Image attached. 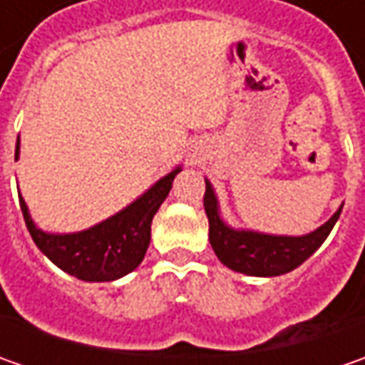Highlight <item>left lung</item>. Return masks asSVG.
<instances>
[{
  "label": "left lung",
  "instance_id": "1",
  "mask_svg": "<svg viewBox=\"0 0 365 365\" xmlns=\"http://www.w3.org/2000/svg\"><path fill=\"white\" fill-rule=\"evenodd\" d=\"M203 205L205 213L209 217V242L215 250L217 258L227 268L250 276H280L299 268L327 240L344 209L341 205L335 211V215L313 233L301 237H288V235H266L256 232H235L227 227L219 217L217 199L207 180H205Z\"/></svg>",
  "mask_w": 365,
  "mask_h": 365
}]
</instances>
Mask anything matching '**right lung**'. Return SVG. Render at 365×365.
<instances>
[{
  "label": "right lung",
  "instance_id": "1",
  "mask_svg": "<svg viewBox=\"0 0 365 365\" xmlns=\"http://www.w3.org/2000/svg\"><path fill=\"white\" fill-rule=\"evenodd\" d=\"M20 154V140L16 144V160ZM180 168L160 178L152 189L144 192L138 201L125 207L118 215L106 219L91 230L78 233H46L38 230L28 215V207L20 197L26 227L34 244L46 258L61 270L87 282H109L118 280L146 256L150 245V225L162 201L173 189V180Z\"/></svg>",
  "mask_w": 365,
  "mask_h": 365
}]
</instances>
